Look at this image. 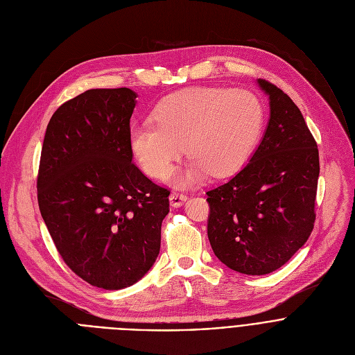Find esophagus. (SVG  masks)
<instances>
[{
  "instance_id": "34e87169",
  "label": "esophagus",
  "mask_w": 355,
  "mask_h": 355,
  "mask_svg": "<svg viewBox=\"0 0 355 355\" xmlns=\"http://www.w3.org/2000/svg\"><path fill=\"white\" fill-rule=\"evenodd\" d=\"M187 199H188L187 195L182 193V192H171V195H170V204L174 208H180V207H182L185 204Z\"/></svg>"
}]
</instances>
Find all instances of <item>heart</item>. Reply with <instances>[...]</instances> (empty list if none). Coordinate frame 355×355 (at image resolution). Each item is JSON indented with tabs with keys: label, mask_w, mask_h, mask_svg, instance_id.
I'll return each instance as SVG.
<instances>
[{
	"label": "heart",
	"mask_w": 355,
	"mask_h": 355,
	"mask_svg": "<svg viewBox=\"0 0 355 355\" xmlns=\"http://www.w3.org/2000/svg\"><path fill=\"white\" fill-rule=\"evenodd\" d=\"M151 122L129 129V147L141 170L167 177L184 155L191 157L175 182L189 185L209 173L226 177L239 171L254 151L264 126V108L247 89L193 87L166 96Z\"/></svg>",
	"instance_id": "b5f03b06"
}]
</instances>
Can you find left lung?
<instances>
[{
	"mask_svg": "<svg viewBox=\"0 0 355 355\" xmlns=\"http://www.w3.org/2000/svg\"><path fill=\"white\" fill-rule=\"evenodd\" d=\"M257 84L270 101L263 140L241 171L207 192L215 256L247 275L278 270L306 243L320 171L318 144L299 108L274 84Z\"/></svg>",
	"mask_w": 355,
	"mask_h": 355,
	"instance_id": "8db88e82",
	"label": "left lung"
}]
</instances>
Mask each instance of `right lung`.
Here are the masks:
<instances>
[{
    "label": "right lung",
    "instance_id": "obj_1",
    "mask_svg": "<svg viewBox=\"0 0 355 355\" xmlns=\"http://www.w3.org/2000/svg\"><path fill=\"white\" fill-rule=\"evenodd\" d=\"M137 94L94 88L50 119L40 155L37 202L74 274L103 289L133 285L156 263L170 191L133 163L130 118Z\"/></svg>",
    "mask_w": 355,
    "mask_h": 355
}]
</instances>
